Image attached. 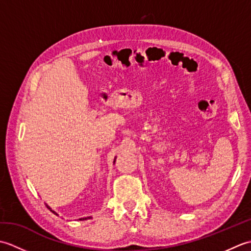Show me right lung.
Returning a JSON list of instances; mask_svg holds the SVG:
<instances>
[{"label": "right lung", "mask_w": 251, "mask_h": 251, "mask_svg": "<svg viewBox=\"0 0 251 251\" xmlns=\"http://www.w3.org/2000/svg\"><path fill=\"white\" fill-rule=\"evenodd\" d=\"M115 158H116V157H115ZM115 158H114V162H113V163H115ZM45 205H46V207H47V208H49V209H50V211L52 212V214H54V215H56V216H59V215H58V214H57V212H56L55 210H52V209H51V208H50V207L49 205H47V204H45ZM88 219H92V217H85V218H79V219H78V220H79V221H82V220H88Z\"/></svg>", "instance_id": "obj_1"}]
</instances>
